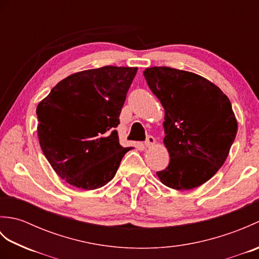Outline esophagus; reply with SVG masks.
<instances>
[{
  "instance_id": "1",
  "label": "esophagus",
  "mask_w": 259,
  "mask_h": 259,
  "mask_svg": "<svg viewBox=\"0 0 259 259\" xmlns=\"http://www.w3.org/2000/svg\"><path fill=\"white\" fill-rule=\"evenodd\" d=\"M155 142H156V140H155V138H153L152 136H148V137H147V139H146V141H145V146L149 148V147H151V146L155 145Z\"/></svg>"
}]
</instances>
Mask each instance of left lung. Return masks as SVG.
<instances>
[{"mask_svg":"<svg viewBox=\"0 0 259 259\" xmlns=\"http://www.w3.org/2000/svg\"><path fill=\"white\" fill-rule=\"evenodd\" d=\"M164 108V139L170 161L157 175L163 185L189 190L221 168L237 134L229 99L202 76L168 67L144 71Z\"/></svg>","mask_w":259,"mask_h":259,"instance_id":"obj_1","label":"left lung"}]
</instances>
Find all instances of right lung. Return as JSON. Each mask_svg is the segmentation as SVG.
I'll use <instances>...</instances> for the list:
<instances>
[{
  "label": "right lung",
  "instance_id": "add662e5",
  "mask_svg": "<svg viewBox=\"0 0 259 259\" xmlns=\"http://www.w3.org/2000/svg\"><path fill=\"white\" fill-rule=\"evenodd\" d=\"M137 70L107 65L74 73L38 103L41 149L69 185L85 190L107 185L131 149L119 144L115 128Z\"/></svg>",
  "mask_w": 259,
  "mask_h": 259
}]
</instances>
